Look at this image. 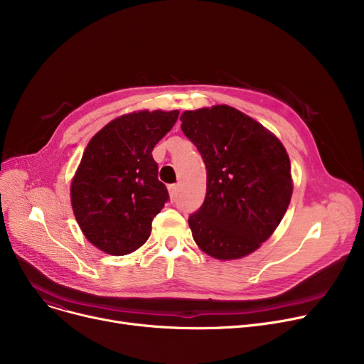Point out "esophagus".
I'll return each mask as SVG.
<instances>
[{"instance_id":"esophagus-1","label":"esophagus","mask_w":364,"mask_h":364,"mask_svg":"<svg viewBox=\"0 0 364 364\" xmlns=\"http://www.w3.org/2000/svg\"><path fill=\"white\" fill-rule=\"evenodd\" d=\"M168 192H169L171 200L174 202L177 199V196H178V184H169L168 186Z\"/></svg>"}]
</instances>
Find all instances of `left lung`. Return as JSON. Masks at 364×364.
<instances>
[{
    "label": "left lung",
    "instance_id": "1",
    "mask_svg": "<svg viewBox=\"0 0 364 364\" xmlns=\"http://www.w3.org/2000/svg\"><path fill=\"white\" fill-rule=\"evenodd\" d=\"M180 119L206 166L205 200L188 217L195 242L217 259L254 252L289 206L288 153L270 131L230 106L187 110Z\"/></svg>",
    "mask_w": 364,
    "mask_h": 364
}]
</instances>
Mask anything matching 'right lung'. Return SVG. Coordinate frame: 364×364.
Masks as SVG:
<instances>
[{
  "label": "right lung",
  "mask_w": 364,
  "mask_h": 364,
  "mask_svg": "<svg viewBox=\"0 0 364 364\" xmlns=\"http://www.w3.org/2000/svg\"><path fill=\"white\" fill-rule=\"evenodd\" d=\"M177 119L178 110L124 114L88 143L70 199L82 233L103 252L127 255L149 239L153 218L169 200L151 150Z\"/></svg>",
  "instance_id": "obj_1"
}]
</instances>
